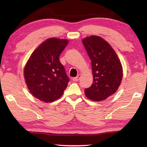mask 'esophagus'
<instances>
[{
	"mask_svg": "<svg viewBox=\"0 0 147 147\" xmlns=\"http://www.w3.org/2000/svg\"><path fill=\"white\" fill-rule=\"evenodd\" d=\"M80 77H81V75H80V74H78V76H77L76 77H75V78H74L73 79V80L74 82H77V81H78L79 80H80Z\"/></svg>",
	"mask_w": 147,
	"mask_h": 147,
	"instance_id": "1",
	"label": "esophagus"
}]
</instances>
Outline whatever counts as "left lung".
I'll return each mask as SVG.
<instances>
[{"mask_svg":"<svg viewBox=\"0 0 147 147\" xmlns=\"http://www.w3.org/2000/svg\"><path fill=\"white\" fill-rule=\"evenodd\" d=\"M91 61L93 83L85 89V94L93 101H101L117 90L123 78V67L117 55L109 44L99 36L82 39Z\"/></svg>","mask_w":147,"mask_h":147,"instance_id":"left-lung-1","label":"left lung"}]
</instances>
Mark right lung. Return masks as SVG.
<instances>
[{
	"mask_svg": "<svg viewBox=\"0 0 147 147\" xmlns=\"http://www.w3.org/2000/svg\"><path fill=\"white\" fill-rule=\"evenodd\" d=\"M67 39L50 38L37 48L24 69L27 87L36 98L51 102L60 98L69 82L59 56Z\"/></svg>",
	"mask_w": 147,
	"mask_h": 147,
	"instance_id": "1",
	"label": "right lung"
}]
</instances>
